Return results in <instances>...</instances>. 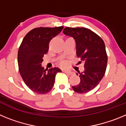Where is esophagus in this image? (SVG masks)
Segmentation results:
<instances>
[{
    "mask_svg": "<svg viewBox=\"0 0 126 126\" xmlns=\"http://www.w3.org/2000/svg\"><path fill=\"white\" fill-rule=\"evenodd\" d=\"M64 72L65 73V74H68V75H72V74H73V73H72V72H71V71H67V70H64Z\"/></svg>",
    "mask_w": 126,
    "mask_h": 126,
    "instance_id": "34e87169",
    "label": "esophagus"
}]
</instances>
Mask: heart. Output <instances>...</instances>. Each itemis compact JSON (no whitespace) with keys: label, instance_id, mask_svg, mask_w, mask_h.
Listing matches in <instances>:
<instances>
[{"label":"heart","instance_id":"obj_1","mask_svg":"<svg viewBox=\"0 0 126 126\" xmlns=\"http://www.w3.org/2000/svg\"><path fill=\"white\" fill-rule=\"evenodd\" d=\"M61 65H62V66H65V65H66V62H65V61H62V62H61Z\"/></svg>","mask_w":126,"mask_h":126}]
</instances>
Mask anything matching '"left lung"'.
<instances>
[{
	"instance_id": "1",
	"label": "left lung",
	"mask_w": 126,
	"mask_h": 126,
	"mask_svg": "<svg viewBox=\"0 0 126 126\" xmlns=\"http://www.w3.org/2000/svg\"><path fill=\"white\" fill-rule=\"evenodd\" d=\"M63 33L75 40L76 55L84 64V71L78 72L80 83L73 86V90L78 93L90 92L99 84L106 71L107 55L104 42L98 34L85 28L67 27Z\"/></svg>"
}]
</instances>
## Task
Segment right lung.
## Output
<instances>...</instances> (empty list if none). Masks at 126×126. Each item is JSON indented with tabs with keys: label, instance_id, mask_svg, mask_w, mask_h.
Returning <instances> with one entry per match:
<instances>
[{
	"label": "right lung",
	"instance_id": "right-lung-1",
	"mask_svg": "<svg viewBox=\"0 0 126 126\" xmlns=\"http://www.w3.org/2000/svg\"><path fill=\"white\" fill-rule=\"evenodd\" d=\"M63 26L33 29L23 38L17 53L19 71L28 87L38 94L49 92L55 83L58 67L44 69L43 55L48 50L50 41L61 32Z\"/></svg>",
	"mask_w": 126,
	"mask_h": 126
}]
</instances>
